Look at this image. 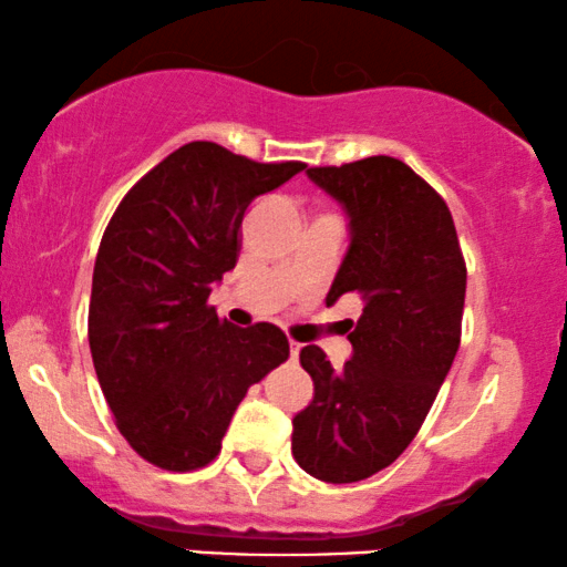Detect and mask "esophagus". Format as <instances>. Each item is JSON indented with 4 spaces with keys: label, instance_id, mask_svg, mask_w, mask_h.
I'll use <instances>...</instances> for the list:
<instances>
[{
    "label": "esophagus",
    "instance_id": "obj_1",
    "mask_svg": "<svg viewBox=\"0 0 567 567\" xmlns=\"http://www.w3.org/2000/svg\"><path fill=\"white\" fill-rule=\"evenodd\" d=\"M298 353H300V342L290 340V355H292V358H298Z\"/></svg>",
    "mask_w": 567,
    "mask_h": 567
}]
</instances>
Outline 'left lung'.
Segmentation results:
<instances>
[{
  "mask_svg": "<svg viewBox=\"0 0 567 567\" xmlns=\"http://www.w3.org/2000/svg\"><path fill=\"white\" fill-rule=\"evenodd\" d=\"M306 175L350 219L327 306L350 292L363 311L340 371L321 348L300 350L313 400L292 419V457L313 478L350 484L398 461L424 424L461 346L465 261L447 204L405 162L369 156Z\"/></svg>",
  "mask_w": 567,
  "mask_h": 567,
  "instance_id": "obj_1",
  "label": "left lung"
}]
</instances>
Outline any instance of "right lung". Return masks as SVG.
<instances>
[{"label":"right lung","instance_id":"add662e5","mask_svg":"<svg viewBox=\"0 0 567 567\" xmlns=\"http://www.w3.org/2000/svg\"><path fill=\"white\" fill-rule=\"evenodd\" d=\"M303 167L193 141L146 172L112 214L93 267L89 346L120 434L143 461L204 468L248 386L288 361L282 329L233 327L209 296L238 264L250 200Z\"/></svg>","mask_w":567,"mask_h":567}]
</instances>
